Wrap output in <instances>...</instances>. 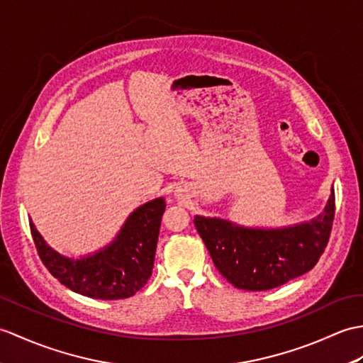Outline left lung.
I'll return each mask as SVG.
<instances>
[{
  "label": "left lung",
  "instance_id": "1",
  "mask_svg": "<svg viewBox=\"0 0 363 363\" xmlns=\"http://www.w3.org/2000/svg\"><path fill=\"white\" fill-rule=\"evenodd\" d=\"M334 212L333 193L317 220L288 229H244L204 216H196L193 223L227 281L244 291H269L306 274L317 264L330 241Z\"/></svg>",
  "mask_w": 363,
  "mask_h": 363
}]
</instances>
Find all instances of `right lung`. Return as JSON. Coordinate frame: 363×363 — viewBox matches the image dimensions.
Instances as JSON below:
<instances>
[{
	"instance_id": "add662e5",
	"label": "right lung",
	"mask_w": 363,
	"mask_h": 363,
	"mask_svg": "<svg viewBox=\"0 0 363 363\" xmlns=\"http://www.w3.org/2000/svg\"><path fill=\"white\" fill-rule=\"evenodd\" d=\"M165 201L157 198L130 215L117 238L96 255L71 259L50 249L32 223L30 233L40 259L71 291L97 300H121L145 286L153 271Z\"/></svg>"
}]
</instances>
